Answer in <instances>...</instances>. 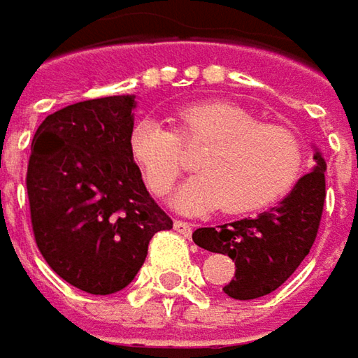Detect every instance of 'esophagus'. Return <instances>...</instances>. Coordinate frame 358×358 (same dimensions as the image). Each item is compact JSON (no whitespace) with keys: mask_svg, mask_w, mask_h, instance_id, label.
Wrapping results in <instances>:
<instances>
[{"mask_svg":"<svg viewBox=\"0 0 358 358\" xmlns=\"http://www.w3.org/2000/svg\"><path fill=\"white\" fill-rule=\"evenodd\" d=\"M175 229L183 236V238H191V234H193V225L187 224V222H183V220H175Z\"/></svg>","mask_w":358,"mask_h":358,"instance_id":"obj_1","label":"esophagus"}]
</instances>
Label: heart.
Instances as JSON below:
<instances>
[{
    "instance_id": "heart-1",
    "label": "heart",
    "mask_w": 358,
    "mask_h": 358,
    "mask_svg": "<svg viewBox=\"0 0 358 358\" xmlns=\"http://www.w3.org/2000/svg\"><path fill=\"white\" fill-rule=\"evenodd\" d=\"M206 152L197 175L173 195L183 213L224 207L248 213L282 199L300 179L306 151L302 138L278 124H262L254 115L225 102H206L179 115L177 133L157 118H143L131 133V151L155 195H165L187 167L183 147Z\"/></svg>"
}]
</instances>
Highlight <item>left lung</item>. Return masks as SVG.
Returning a JSON list of instances; mask_svg holds the SVG:
<instances>
[{"label":"left lung","mask_w":358,"mask_h":358,"mask_svg":"<svg viewBox=\"0 0 358 358\" xmlns=\"http://www.w3.org/2000/svg\"><path fill=\"white\" fill-rule=\"evenodd\" d=\"M314 169L298 179L276 207L240 222L199 227L193 241L207 252L236 262V276L224 292L236 300H254L280 288L308 256L324 209L327 163L314 152Z\"/></svg>","instance_id":"obj_1"}]
</instances>
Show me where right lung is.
Returning <instances> with one entry per match:
<instances>
[{
  "instance_id": "1",
  "label": "right lung",
  "mask_w": 358,
  "mask_h": 358,
  "mask_svg": "<svg viewBox=\"0 0 358 358\" xmlns=\"http://www.w3.org/2000/svg\"><path fill=\"white\" fill-rule=\"evenodd\" d=\"M134 96H106L48 115L31 141L26 187L48 266L88 294L129 286L149 241L173 220L155 203L131 151Z\"/></svg>"
}]
</instances>
